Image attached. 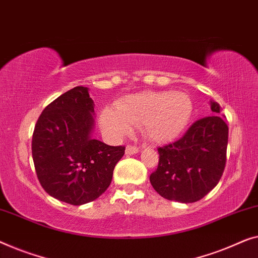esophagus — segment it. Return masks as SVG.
<instances>
[{
  "mask_svg": "<svg viewBox=\"0 0 258 258\" xmlns=\"http://www.w3.org/2000/svg\"><path fill=\"white\" fill-rule=\"evenodd\" d=\"M138 152H139V148H138L137 146H132V145H127V147H126V154H127V155L137 154Z\"/></svg>",
  "mask_w": 258,
  "mask_h": 258,
  "instance_id": "esophagus-1",
  "label": "esophagus"
}]
</instances>
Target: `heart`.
<instances>
[{
	"instance_id": "1",
	"label": "heart",
	"mask_w": 258,
	"mask_h": 258,
	"mask_svg": "<svg viewBox=\"0 0 258 258\" xmlns=\"http://www.w3.org/2000/svg\"><path fill=\"white\" fill-rule=\"evenodd\" d=\"M193 113L190 98L182 92H145L124 98L117 111L106 107L100 114V125L114 138L132 132L141 125L144 136L155 143L172 140L186 128Z\"/></svg>"
}]
</instances>
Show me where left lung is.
<instances>
[{"mask_svg": "<svg viewBox=\"0 0 258 258\" xmlns=\"http://www.w3.org/2000/svg\"><path fill=\"white\" fill-rule=\"evenodd\" d=\"M213 115L195 121L175 143L159 147V165L151 174L152 186L170 201L191 203L205 198L219 183L227 159L228 126L221 107L210 100Z\"/></svg>", "mask_w": 258, "mask_h": 258, "instance_id": "obj_1", "label": "left lung"}]
</instances>
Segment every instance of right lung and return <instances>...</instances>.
<instances>
[{
	"instance_id": "1",
	"label": "right lung",
	"mask_w": 258,
	"mask_h": 258,
	"mask_svg": "<svg viewBox=\"0 0 258 258\" xmlns=\"http://www.w3.org/2000/svg\"><path fill=\"white\" fill-rule=\"evenodd\" d=\"M94 104L89 89L76 86L49 104L32 134L39 183L52 198L74 206L96 200L110 186L124 146L93 139Z\"/></svg>"
}]
</instances>
